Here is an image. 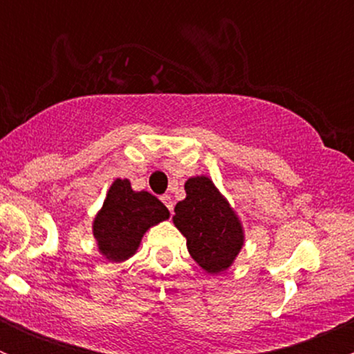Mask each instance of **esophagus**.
Listing matches in <instances>:
<instances>
[{"mask_svg": "<svg viewBox=\"0 0 354 354\" xmlns=\"http://www.w3.org/2000/svg\"><path fill=\"white\" fill-rule=\"evenodd\" d=\"M160 200H162V203L167 207V210H169V212H171V210H173V198H171L169 195H162V197H160Z\"/></svg>", "mask_w": 354, "mask_h": 354, "instance_id": "esophagus-1", "label": "esophagus"}]
</instances>
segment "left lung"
I'll use <instances>...</instances> for the list:
<instances>
[{
    "instance_id": "8db88e82",
    "label": "left lung",
    "mask_w": 354,
    "mask_h": 354,
    "mask_svg": "<svg viewBox=\"0 0 354 354\" xmlns=\"http://www.w3.org/2000/svg\"><path fill=\"white\" fill-rule=\"evenodd\" d=\"M185 192L187 198L174 207V226L187 238L192 259L203 270L223 272L243 246V226L210 178H190Z\"/></svg>"
}]
</instances>
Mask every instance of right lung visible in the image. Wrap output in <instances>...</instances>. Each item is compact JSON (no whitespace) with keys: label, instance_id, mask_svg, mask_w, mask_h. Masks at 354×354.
I'll return each mask as SVG.
<instances>
[{"label":"right lung","instance_id":"right-lung-1","mask_svg":"<svg viewBox=\"0 0 354 354\" xmlns=\"http://www.w3.org/2000/svg\"><path fill=\"white\" fill-rule=\"evenodd\" d=\"M169 217L159 198L149 192H133L128 180H114L92 231L99 252L113 262H123L137 252L149 227Z\"/></svg>","mask_w":354,"mask_h":354}]
</instances>
